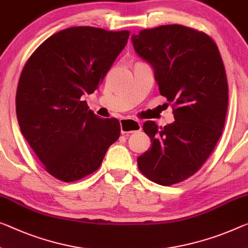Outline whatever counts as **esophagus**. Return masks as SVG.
I'll return each instance as SVG.
<instances>
[{
  "label": "esophagus",
  "instance_id": "esophagus-1",
  "mask_svg": "<svg viewBox=\"0 0 248 248\" xmlns=\"http://www.w3.org/2000/svg\"><path fill=\"white\" fill-rule=\"evenodd\" d=\"M142 129V125L137 120L133 119H122L121 120V132L122 134H127V133L139 132Z\"/></svg>",
  "mask_w": 248,
  "mask_h": 248
}]
</instances>
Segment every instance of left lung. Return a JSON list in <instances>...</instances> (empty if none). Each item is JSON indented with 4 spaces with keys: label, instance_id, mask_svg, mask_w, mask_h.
<instances>
[{
    "label": "left lung",
    "instance_id": "1",
    "mask_svg": "<svg viewBox=\"0 0 248 248\" xmlns=\"http://www.w3.org/2000/svg\"><path fill=\"white\" fill-rule=\"evenodd\" d=\"M132 42L153 66L175 119L164 127L154 121L143 124L152 146L137 157V165L156 184H176L201 169L222 135L228 105L222 56L207 34L178 24L142 30Z\"/></svg>",
    "mask_w": 248,
    "mask_h": 248
}]
</instances>
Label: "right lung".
Instances as JSON below:
<instances>
[{
    "instance_id": "add662e5",
    "label": "right lung",
    "mask_w": 248,
    "mask_h": 248,
    "mask_svg": "<svg viewBox=\"0 0 248 248\" xmlns=\"http://www.w3.org/2000/svg\"><path fill=\"white\" fill-rule=\"evenodd\" d=\"M128 36V31L92 26L63 30L23 67L15 98L18 125L45 170L60 181L95 172L119 140V120L97 117L82 96L100 86Z\"/></svg>"
}]
</instances>
